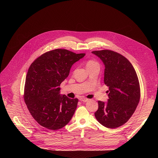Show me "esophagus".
<instances>
[{
  "label": "esophagus",
  "instance_id": "1",
  "mask_svg": "<svg viewBox=\"0 0 158 158\" xmlns=\"http://www.w3.org/2000/svg\"><path fill=\"white\" fill-rule=\"evenodd\" d=\"M79 100L81 101H83V102H87L88 101V99L86 98H80Z\"/></svg>",
  "mask_w": 158,
  "mask_h": 158
}]
</instances>
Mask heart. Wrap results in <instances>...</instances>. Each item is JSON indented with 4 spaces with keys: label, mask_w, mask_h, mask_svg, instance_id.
<instances>
[{
    "label": "heart",
    "mask_w": 158,
    "mask_h": 158,
    "mask_svg": "<svg viewBox=\"0 0 158 158\" xmlns=\"http://www.w3.org/2000/svg\"><path fill=\"white\" fill-rule=\"evenodd\" d=\"M96 65H98V64L97 61H94V60H89L86 63V67L88 69L89 67H92V66H96Z\"/></svg>",
    "instance_id": "heart-1"
}]
</instances>
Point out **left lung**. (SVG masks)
I'll return each instance as SVG.
<instances>
[{"label":"left lung","instance_id":"8db88e82","mask_svg":"<svg viewBox=\"0 0 158 158\" xmlns=\"http://www.w3.org/2000/svg\"><path fill=\"white\" fill-rule=\"evenodd\" d=\"M92 52L104 63V81L109 87L108 101H98V108L95 117L106 127H118L129 120L139 103L140 88L138 76L130 61L120 54L110 50Z\"/></svg>","mask_w":158,"mask_h":158}]
</instances>
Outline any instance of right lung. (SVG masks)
Instances as JSON below:
<instances>
[{
  "label": "right lung",
  "instance_id": "obj_1",
  "mask_svg": "<svg viewBox=\"0 0 158 158\" xmlns=\"http://www.w3.org/2000/svg\"><path fill=\"white\" fill-rule=\"evenodd\" d=\"M85 56L57 48L41 55L29 68L23 98L32 117L50 130L67 124L77 108V98L60 95L61 82L69 75L72 64Z\"/></svg>",
  "mask_w": 158,
  "mask_h": 158
}]
</instances>
